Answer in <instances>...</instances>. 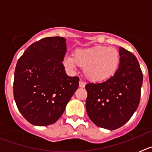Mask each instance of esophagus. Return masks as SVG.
Listing matches in <instances>:
<instances>
[{
  "instance_id": "1",
  "label": "esophagus",
  "mask_w": 152,
  "mask_h": 152,
  "mask_svg": "<svg viewBox=\"0 0 152 152\" xmlns=\"http://www.w3.org/2000/svg\"><path fill=\"white\" fill-rule=\"evenodd\" d=\"M85 82H84L83 80H80V81H79V87H80V88H84V87H85Z\"/></svg>"
}]
</instances>
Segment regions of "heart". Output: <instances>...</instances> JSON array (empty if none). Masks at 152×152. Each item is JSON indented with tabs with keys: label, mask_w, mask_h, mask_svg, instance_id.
<instances>
[{
	"label": "heart",
	"mask_w": 152,
	"mask_h": 152,
	"mask_svg": "<svg viewBox=\"0 0 152 152\" xmlns=\"http://www.w3.org/2000/svg\"><path fill=\"white\" fill-rule=\"evenodd\" d=\"M119 61V54L116 49L97 45L75 49L74 57L65 56L64 64L69 69H75L77 65L82 67L87 78L99 82L107 80L115 74Z\"/></svg>",
	"instance_id": "1"
}]
</instances>
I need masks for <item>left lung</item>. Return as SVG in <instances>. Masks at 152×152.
Masks as SVG:
<instances>
[{
    "label": "left lung",
    "mask_w": 152,
    "mask_h": 152,
    "mask_svg": "<svg viewBox=\"0 0 152 152\" xmlns=\"http://www.w3.org/2000/svg\"><path fill=\"white\" fill-rule=\"evenodd\" d=\"M113 76L99 84L89 83L86 110L96 126L109 130L123 126L139 107L143 75L136 57L123 47Z\"/></svg>",
    "instance_id": "left-lung-1"
}]
</instances>
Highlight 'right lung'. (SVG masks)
I'll return each instance as SVG.
<instances>
[{
  "instance_id": "add662e5",
  "label": "right lung",
  "mask_w": 152,
  "mask_h": 152,
  "mask_svg": "<svg viewBox=\"0 0 152 152\" xmlns=\"http://www.w3.org/2000/svg\"><path fill=\"white\" fill-rule=\"evenodd\" d=\"M66 39L54 36L29 45L19 58L14 72L13 96L19 111L31 124L56 123L79 85L64 64Z\"/></svg>"
}]
</instances>
